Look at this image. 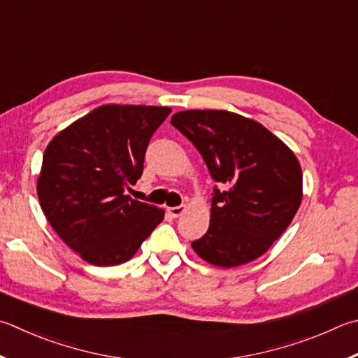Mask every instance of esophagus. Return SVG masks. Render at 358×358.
<instances>
[{"mask_svg": "<svg viewBox=\"0 0 358 358\" xmlns=\"http://www.w3.org/2000/svg\"><path fill=\"white\" fill-rule=\"evenodd\" d=\"M186 211V206L185 205H180V206H172V208H167V213L171 214V216L173 217V219H177V217H180L181 214H183Z\"/></svg>", "mask_w": 358, "mask_h": 358, "instance_id": "obj_1", "label": "esophagus"}]
</instances>
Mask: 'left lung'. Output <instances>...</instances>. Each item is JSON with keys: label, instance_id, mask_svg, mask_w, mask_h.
I'll use <instances>...</instances> for the list:
<instances>
[{"label": "left lung", "instance_id": "obj_1", "mask_svg": "<svg viewBox=\"0 0 358 358\" xmlns=\"http://www.w3.org/2000/svg\"><path fill=\"white\" fill-rule=\"evenodd\" d=\"M172 125L197 148L214 186L210 229L192 249L220 268L253 262L288 229L302 200V171L283 142L229 111H181Z\"/></svg>", "mask_w": 358, "mask_h": 358}]
</instances>
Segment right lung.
I'll return each mask as SVG.
<instances>
[{"mask_svg": "<svg viewBox=\"0 0 358 358\" xmlns=\"http://www.w3.org/2000/svg\"><path fill=\"white\" fill-rule=\"evenodd\" d=\"M164 106L106 105L55 136L43 153L37 196L50 225L95 266L128 262L164 210L127 196L144 172Z\"/></svg>", "mask_w": 358, "mask_h": 358, "instance_id": "add662e5", "label": "right lung"}]
</instances>
